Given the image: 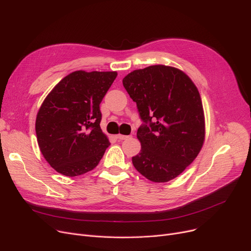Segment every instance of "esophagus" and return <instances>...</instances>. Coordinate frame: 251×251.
Masks as SVG:
<instances>
[{"label":"esophagus","mask_w":251,"mask_h":251,"mask_svg":"<svg viewBox=\"0 0 251 251\" xmlns=\"http://www.w3.org/2000/svg\"><path fill=\"white\" fill-rule=\"evenodd\" d=\"M116 137H117L119 140H124V139L129 138V136H127V135H122V134H118V135H116Z\"/></svg>","instance_id":"esophagus-1"}]
</instances>
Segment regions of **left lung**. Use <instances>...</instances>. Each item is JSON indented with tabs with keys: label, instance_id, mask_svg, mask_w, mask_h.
<instances>
[{
	"label": "left lung",
	"instance_id": "obj_1",
	"mask_svg": "<svg viewBox=\"0 0 251 251\" xmlns=\"http://www.w3.org/2000/svg\"><path fill=\"white\" fill-rule=\"evenodd\" d=\"M144 124L137 130L140 152L132 157L138 172L155 183L173 180L200 153L205 121L200 91L182 70L152 65L123 78Z\"/></svg>",
	"mask_w": 251,
	"mask_h": 251
}]
</instances>
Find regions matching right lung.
<instances>
[{
    "instance_id": "add662e5",
    "label": "right lung",
    "mask_w": 251,
    "mask_h": 251,
    "mask_svg": "<svg viewBox=\"0 0 251 251\" xmlns=\"http://www.w3.org/2000/svg\"><path fill=\"white\" fill-rule=\"evenodd\" d=\"M117 75L116 71H74L43 101L35 120L37 143L58 173L75 177L99 165L110 146L100 126V103Z\"/></svg>"
}]
</instances>
